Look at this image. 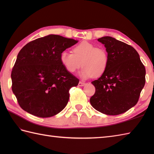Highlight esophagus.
Instances as JSON below:
<instances>
[{
    "label": "esophagus",
    "mask_w": 154,
    "mask_h": 154,
    "mask_svg": "<svg viewBox=\"0 0 154 154\" xmlns=\"http://www.w3.org/2000/svg\"><path fill=\"white\" fill-rule=\"evenodd\" d=\"M85 85V83L82 82V81H79V84H78V85H79V87H83V86Z\"/></svg>",
    "instance_id": "obj_1"
}]
</instances>
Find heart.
I'll use <instances>...</instances> for the list:
<instances>
[{
  "instance_id": "b5f03b06",
  "label": "heart",
  "mask_w": 154,
  "mask_h": 154,
  "mask_svg": "<svg viewBox=\"0 0 154 154\" xmlns=\"http://www.w3.org/2000/svg\"><path fill=\"white\" fill-rule=\"evenodd\" d=\"M60 61L67 72L74 73L83 67L81 75L83 78L102 75L109 62L108 52L103 48L97 47L87 42H82L73 48V54L63 51Z\"/></svg>"
}]
</instances>
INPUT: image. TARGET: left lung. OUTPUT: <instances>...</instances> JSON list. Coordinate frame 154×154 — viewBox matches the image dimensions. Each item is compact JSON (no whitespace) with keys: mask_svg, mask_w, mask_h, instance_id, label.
Here are the masks:
<instances>
[{"mask_svg":"<svg viewBox=\"0 0 154 154\" xmlns=\"http://www.w3.org/2000/svg\"><path fill=\"white\" fill-rule=\"evenodd\" d=\"M98 41L105 46L109 62L101 77L91 82L96 90L90 103L100 112L118 115L138 103L146 82V69L131 45L110 36Z\"/></svg>","mask_w":154,"mask_h":154,"instance_id":"8db88e82","label":"left lung"}]
</instances>
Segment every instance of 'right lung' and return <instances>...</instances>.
Returning <instances> with one entry per match:
<instances>
[{
	"mask_svg": "<svg viewBox=\"0 0 154 154\" xmlns=\"http://www.w3.org/2000/svg\"><path fill=\"white\" fill-rule=\"evenodd\" d=\"M50 34L30 42L18 54L11 73L12 90L20 106L41 118L55 116L67 105L70 89L79 80L60 61L61 54L77 44Z\"/></svg>",
	"mask_w": 154,
	"mask_h": 154,
	"instance_id": "1",
	"label": "right lung"
}]
</instances>
